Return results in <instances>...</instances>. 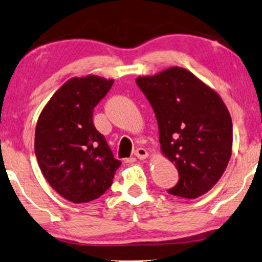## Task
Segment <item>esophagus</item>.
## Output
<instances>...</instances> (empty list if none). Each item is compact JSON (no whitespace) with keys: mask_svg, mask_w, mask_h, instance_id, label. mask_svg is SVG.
<instances>
[{"mask_svg":"<svg viewBox=\"0 0 262 262\" xmlns=\"http://www.w3.org/2000/svg\"><path fill=\"white\" fill-rule=\"evenodd\" d=\"M134 155L136 156L138 159H141V161H142V159H146L147 157H148V152H147L144 148H142V147H138V148L135 150Z\"/></svg>","mask_w":262,"mask_h":262,"instance_id":"obj_1","label":"esophagus"}]
</instances>
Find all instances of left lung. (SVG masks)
<instances>
[{
  "label": "left lung",
  "instance_id": "8db88e82",
  "mask_svg": "<svg viewBox=\"0 0 262 262\" xmlns=\"http://www.w3.org/2000/svg\"><path fill=\"white\" fill-rule=\"evenodd\" d=\"M136 83L155 110L163 156L179 173L168 192L198 199L210 191L232 156V118L222 98L178 66L137 77Z\"/></svg>",
  "mask_w": 262,
  "mask_h": 262
}]
</instances>
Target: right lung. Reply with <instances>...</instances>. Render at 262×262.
I'll return each mask as SVG.
<instances>
[{"label": "right lung", "instance_id": "right-lung-1", "mask_svg": "<svg viewBox=\"0 0 262 262\" xmlns=\"http://www.w3.org/2000/svg\"><path fill=\"white\" fill-rule=\"evenodd\" d=\"M114 79L88 75L63 83L40 113L34 149L52 189L75 204L93 201L112 186L121 162L93 124V109Z\"/></svg>", "mask_w": 262, "mask_h": 262}]
</instances>
